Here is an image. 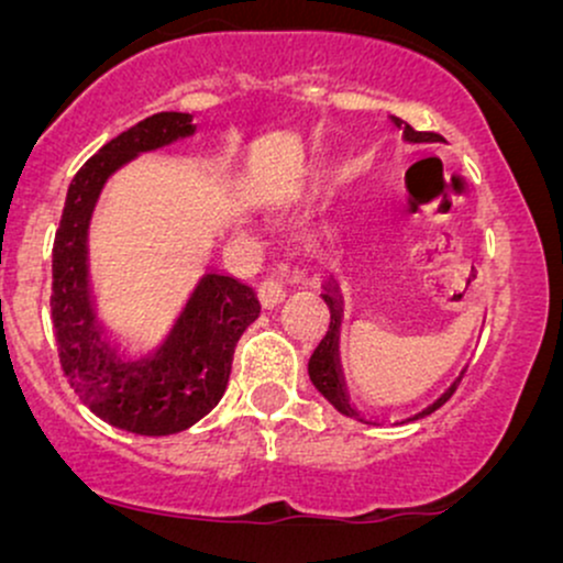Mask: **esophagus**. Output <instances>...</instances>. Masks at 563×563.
<instances>
[{"mask_svg": "<svg viewBox=\"0 0 563 563\" xmlns=\"http://www.w3.org/2000/svg\"><path fill=\"white\" fill-rule=\"evenodd\" d=\"M301 280V273L299 269H294L290 275H277V277H264L260 283V288H256V296H260L262 307L264 309H273L286 299V283H299Z\"/></svg>", "mask_w": 563, "mask_h": 563, "instance_id": "1", "label": "esophagus"}]
</instances>
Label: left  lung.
Returning a JSON list of instances; mask_svg holds the SVG:
<instances>
[{
	"mask_svg": "<svg viewBox=\"0 0 563 563\" xmlns=\"http://www.w3.org/2000/svg\"><path fill=\"white\" fill-rule=\"evenodd\" d=\"M394 124L405 129V140H410V142H434V140H439V134H434V132H416V129H412L410 124H402V121H399V119H394ZM322 299H325L328 309H331V325H328L325 339L320 341L318 349H314V354H312V357H309V378H312V384L318 386V391L328 399V402L335 407V410L344 412V416L357 418V412H354V407L349 405V399H346L344 378H341V367H339L341 301H339V296H335V286H328L325 294H322ZM463 373H466V371H463ZM463 373H461V378H463ZM461 378H457L455 384H452L450 389L444 391L434 405H429L423 412H418L416 418L429 416V412H434L437 407H442L444 402H448L452 394H455L457 386H461ZM416 418H410V421H416Z\"/></svg>",
	"mask_w": 563,
	"mask_h": 563,
	"instance_id": "obj_1",
	"label": "left lung"
}]
</instances>
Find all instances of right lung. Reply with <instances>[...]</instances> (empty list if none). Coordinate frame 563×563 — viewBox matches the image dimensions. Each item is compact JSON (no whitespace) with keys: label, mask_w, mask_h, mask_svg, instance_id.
I'll return each mask as SVG.
<instances>
[{"label":"right lung","mask_w":563,"mask_h":563,"mask_svg":"<svg viewBox=\"0 0 563 563\" xmlns=\"http://www.w3.org/2000/svg\"><path fill=\"white\" fill-rule=\"evenodd\" d=\"M192 132L190 113H156L102 145L68 187L53 245L49 307L63 376L97 418L142 437L190 429L222 399L238 339L262 312L254 288L228 275H206L166 344L137 363L119 357L95 322L87 228L102 185L137 153Z\"/></svg>","instance_id":"obj_1"}]
</instances>
